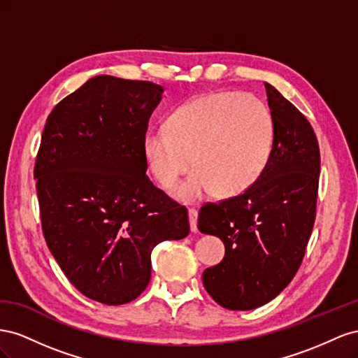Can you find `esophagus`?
<instances>
[{
  "instance_id": "34e87169",
  "label": "esophagus",
  "mask_w": 358,
  "mask_h": 358,
  "mask_svg": "<svg viewBox=\"0 0 358 358\" xmlns=\"http://www.w3.org/2000/svg\"><path fill=\"white\" fill-rule=\"evenodd\" d=\"M189 223H190V231L193 234L198 232V211L190 208L189 210Z\"/></svg>"
}]
</instances>
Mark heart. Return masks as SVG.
Instances as JSON below:
<instances>
[{"instance_id": "heart-1", "label": "heart", "mask_w": 358, "mask_h": 358, "mask_svg": "<svg viewBox=\"0 0 358 358\" xmlns=\"http://www.w3.org/2000/svg\"><path fill=\"white\" fill-rule=\"evenodd\" d=\"M275 124L268 105L252 93L201 94L172 112L166 129H148L142 141L152 176L178 201L193 203L219 189L240 195L257 181L273 155Z\"/></svg>"}]
</instances>
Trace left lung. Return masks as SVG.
Here are the masks:
<instances>
[{
    "instance_id": "left-lung-1",
    "label": "left lung",
    "mask_w": 358,
    "mask_h": 358,
    "mask_svg": "<svg viewBox=\"0 0 358 358\" xmlns=\"http://www.w3.org/2000/svg\"><path fill=\"white\" fill-rule=\"evenodd\" d=\"M275 124L273 155L262 176L238 196L207 203L198 229L219 237L223 259L202 283L224 309L252 310L279 295L308 246L320 182V147L310 122L265 83Z\"/></svg>"
}]
</instances>
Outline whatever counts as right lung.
Masks as SVG:
<instances>
[{
	"label": "right lung",
	"instance_id": "right-lung-1",
	"mask_svg": "<svg viewBox=\"0 0 358 358\" xmlns=\"http://www.w3.org/2000/svg\"><path fill=\"white\" fill-rule=\"evenodd\" d=\"M163 88L100 75L50 112L34 166L43 236L85 297L135 300L151 278V252L190 231L186 207L147 173L142 141Z\"/></svg>",
	"mask_w": 358,
	"mask_h": 358
}]
</instances>
